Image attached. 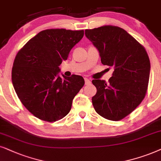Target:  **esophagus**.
Masks as SVG:
<instances>
[{
	"label": "esophagus",
	"instance_id": "34e87169",
	"mask_svg": "<svg viewBox=\"0 0 161 161\" xmlns=\"http://www.w3.org/2000/svg\"><path fill=\"white\" fill-rule=\"evenodd\" d=\"M85 82L86 85L91 84V81H90V79H88L87 78H85Z\"/></svg>",
	"mask_w": 161,
	"mask_h": 161
}]
</instances>
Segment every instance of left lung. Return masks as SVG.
<instances>
[{
  "instance_id": "1",
  "label": "left lung",
  "mask_w": 161,
  "mask_h": 161,
  "mask_svg": "<svg viewBox=\"0 0 161 161\" xmlns=\"http://www.w3.org/2000/svg\"><path fill=\"white\" fill-rule=\"evenodd\" d=\"M85 36L98 49L103 65L114 68L108 82L93 79L97 90L92 98L96 113L119 121L141 104L147 93L150 62L144 47L121 28L104 25L85 30Z\"/></svg>"
}]
</instances>
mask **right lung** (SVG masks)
I'll return each mask as SVG.
<instances>
[{
  "mask_svg": "<svg viewBox=\"0 0 161 161\" xmlns=\"http://www.w3.org/2000/svg\"><path fill=\"white\" fill-rule=\"evenodd\" d=\"M83 36V30L46 29L17 53L12 70L14 91L25 108L39 119L53 122L65 117L84 86L82 76H59V66Z\"/></svg>",
  "mask_w": 161,
  "mask_h": 161,
  "instance_id": "add662e5",
  "label": "right lung"
}]
</instances>
